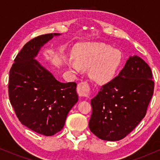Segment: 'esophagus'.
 Here are the masks:
<instances>
[{
    "label": "esophagus",
    "mask_w": 160,
    "mask_h": 160,
    "mask_svg": "<svg viewBox=\"0 0 160 160\" xmlns=\"http://www.w3.org/2000/svg\"><path fill=\"white\" fill-rule=\"evenodd\" d=\"M89 92H90V88L87 82H82L78 84L77 92L81 97H88Z\"/></svg>",
    "instance_id": "34e87169"
}]
</instances>
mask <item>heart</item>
<instances>
[{
    "label": "heart",
    "instance_id": "1",
    "mask_svg": "<svg viewBox=\"0 0 160 160\" xmlns=\"http://www.w3.org/2000/svg\"><path fill=\"white\" fill-rule=\"evenodd\" d=\"M73 58L68 59V67L76 73L89 68V77L100 85L114 79L123 60L119 50L102 43H82L74 50Z\"/></svg>",
    "mask_w": 160,
    "mask_h": 160
}]
</instances>
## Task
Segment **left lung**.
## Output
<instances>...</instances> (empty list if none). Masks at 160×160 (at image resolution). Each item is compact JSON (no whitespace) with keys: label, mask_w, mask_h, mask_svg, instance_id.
<instances>
[{"label":"left lung","mask_w":160,"mask_h":160,"mask_svg":"<svg viewBox=\"0 0 160 160\" xmlns=\"http://www.w3.org/2000/svg\"><path fill=\"white\" fill-rule=\"evenodd\" d=\"M154 88L148 65L138 56L129 57L119 75L91 100V132L104 141L124 138L146 116Z\"/></svg>","instance_id":"left-lung-1"}]
</instances>
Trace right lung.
<instances>
[{
  "label": "right lung",
  "instance_id": "add662e5",
  "mask_svg": "<svg viewBox=\"0 0 160 160\" xmlns=\"http://www.w3.org/2000/svg\"><path fill=\"white\" fill-rule=\"evenodd\" d=\"M61 35H42L28 41L9 72L8 95L17 117L23 125L46 136L62 130L78 100L75 82H59L36 59L46 43Z\"/></svg>",
  "mask_w": 160,
  "mask_h": 160
}]
</instances>
